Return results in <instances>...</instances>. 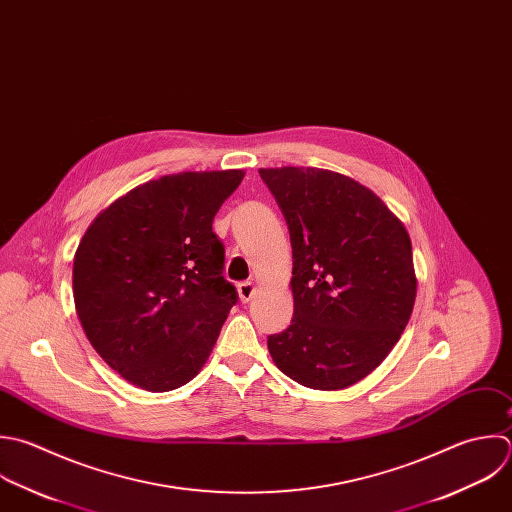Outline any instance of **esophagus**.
<instances>
[{
	"mask_svg": "<svg viewBox=\"0 0 512 512\" xmlns=\"http://www.w3.org/2000/svg\"><path fill=\"white\" fill-rule=\"evenodd\" d=\"M255 283H251V281H243V283H239L237 285V291H239V299L243 301V303H247V301H251V297L255 295Z\"/></svg>",
	"mask_w": 512,
	"mask_h": 512,
	"instance_id": "1",
	"label": "esophagus"
}]
</instances>
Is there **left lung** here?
<instances>
[{"mask_svg": "<svg viewBox=\"0 0 512 512\" xmlns=\"http://www.w3.org/2000/svg\"><path fill=\"white\" fill-rule=\"evenodd\" d=\"M293 247L291 325L267 339L303 387L339 391L373 373L405 331L415 297L411 237L359 181L317 167L259 169Z\"/></svg>", "mask_w": 512, "mask_h": 512, "instance_id": "1", "label": "left lung"}]
</instances>
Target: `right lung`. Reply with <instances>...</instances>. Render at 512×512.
<instances>
[{
    "mask_svg": "<svg viewBox=\"0 0 512 512\" xmlns=\"http://www.w3.org/2000/svg\"><path fill=\"white\" fill-rule=\"evenodd\" d=\"M245 171H183L103 209L73 259V301L99 357L131 385L165 393L205 365L237 303L213 217Z\"/></svg>",
    "mask_w": 512,
    "mask_h": 512,
    "instance_id": "right-lung-1",
    "label": "right lung"
}]
</instances>
